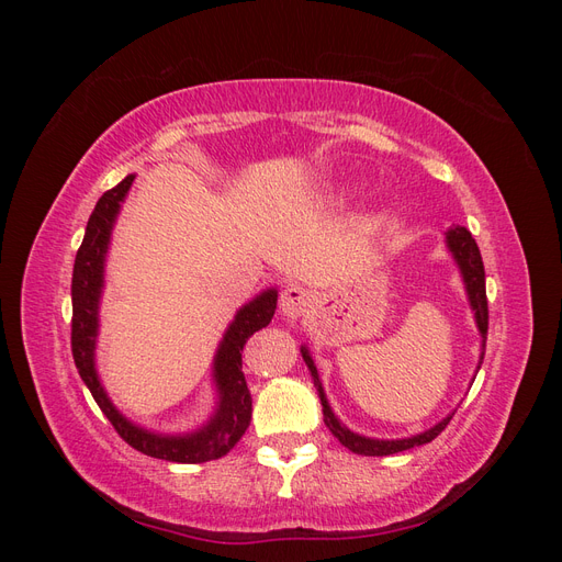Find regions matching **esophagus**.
<instances>
[{"label":"esophagus","mask_w":562,"mask_h":562,"mask_svg":"<svg viewBox=\"0 0 562 562\" xmlns=\"http://www.w3.org/2000/svg\"><path fill=\"white\" fill-rule=\"evenodd\" d=\"M279 307L285 316H291V318L304 316L314 307V295L310 291H304V288H300V285H288L281 293Z\"/></svg>","instance_id":"esophagus-1"}]
</instances>
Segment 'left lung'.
Instances as JSON below:
<instances>
[{"label":"left lung","instance_id":"8db88e82","mask_svg":"<svg viewBox=\"0 0 562 562\" xmlns=\"http://www.w3.org/2000/svg\"><path fill=\"white\" fill-rule=\"evenodd\" d=\"M446 244L448 250L452 252V258L462 271V279H464V288H467V297L469 304L473 310V318H475V326H479L481 333V361H479V370L483 363V356H485V339H487V295H485V267H483V258H481V250L475 246L473 236L467 227H450L446 232ZM302 351V359L307 363L310 372H312V380L314 386L318 391V398L323 405V422H326V427L333 431V436L342 443L345 448H349L356 454H366V457H384V454H394V452H403V450H411L415 446H424V443H431V440L448 427V422L452 419V415L443 417L438 424H434L431 429L422 431L417 436L411 438H398V440H380V438H368L361 434H353L349 431L342 422L337 419V415L333 413V407L326 398V391L321 386L318 380V370L314 366V359L310 356L307 347H300Z\"/></svg>","mask_w":562,"mask_h":562}]
</instances>
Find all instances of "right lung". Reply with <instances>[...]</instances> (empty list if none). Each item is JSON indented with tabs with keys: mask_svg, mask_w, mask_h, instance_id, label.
I'll use <instances>...</instances> for the list:
<instances>
[{
	"mask_svg": "<svg viewBox=\"0 0 562 562\" xmlns=\"http://www.w3.org/2000/svg\"><path fill=\"white\" fill-rule=\"evenodd\" d=\"M135 176H126L112 190L98 199L89 217L87 234L77 250L72 271V356L83 384L89 386L100 411L105 413L116 434L131 448L147 457L166 459L178 464H201L225 457L246 434L252 413V398L241 370V351L252 333L269 326L277 312V288L252 297L236 312L213 359V380L217 386V407L213 417L192 434H155L126 419L116 411L100 384L95 370L98 310L105 285V255L119 209L126 199Z\"/></svg>",
	"mask_w": 562,
	"mask_h": 562,
	"instance_id": "obj_1",
	"label": "right lung"
}]
</instances>
